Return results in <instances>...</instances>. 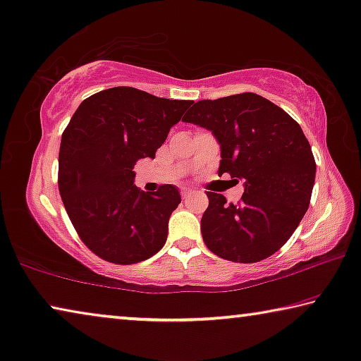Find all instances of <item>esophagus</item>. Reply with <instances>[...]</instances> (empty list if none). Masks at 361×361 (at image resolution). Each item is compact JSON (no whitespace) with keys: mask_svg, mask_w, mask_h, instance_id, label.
<instances>
[{"mask_svg":"<svg viewBox=\"0 0 361 361\" xmlns=\"http://www.w3.org/2000/svg\"><path fill=\"white\" fill-rule=\"evenodd\" d=\"M190 195H191L190 188H181V197H183V199H186Z\"/></svg>","mask_w":361,"mask_h":361,"instance_id":"34e87169","label":"esophagus"}]
</instances>
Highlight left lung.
<instances>
[{"label":"left lung","mask_w":361,"mask_h":361,"mask_svg":"<svg viewBox=\"0 0 361 361\" xmlns=\"http://www.w3.org/2000/svg\"><path fill=\"white\" fill-rule=\"evenodd\" d=\"M183 121L206 128L220 144L219 175L243 180L238 204L207 191L204 243L233 262L279 251L308 211L316 162L297 121L264 97L245 92L199 100Z\"/></svg>","instance_id":"1"}]
</instances>
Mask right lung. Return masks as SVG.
<instances>
[{
    "label": "right lung",
    "instance_id": "add662e5",
    "mask_svg": "<svg viewBox=\"0 0 361 361\" xmlns=\"http://www.w3.org/2000/svg\"><path fill=\"white\" fill-rule=\"evenodd\" d=\"M191 104L111 87L85 99L64 129L58 188L80 240L102 259L134 264L162 250L181 202L178 188L144 192L133 183V169L155 157Z\"/></svg>",
    "mask_w": 361,
    "mask_h": 361
}]
</instances>
